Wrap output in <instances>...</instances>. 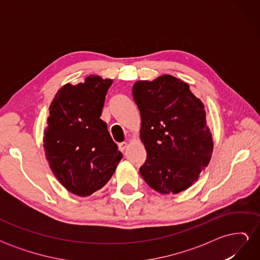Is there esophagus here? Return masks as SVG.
<instances>
[{
    "label": "esophagus",
    "mask_w": 260,
    "mask_h": 260,
    "mask_svg": "<svg viewBox=\"0 0 260 260\" xmlns=\"http://www.w3.org/2000/svg\"><path fill=\"white\" fill-rule=\"evenodd\" d=\"M118 148H119L120 152H123V151H125V149L128 148V143L127 142H122V143H120L119 145H118Z\"/></svg>",
    "instance_id": "34e87169"
}]
</instances>
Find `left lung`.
Returning <instances> with one entry per match:
<instances>
[{
	"instance_id": "left-lung-1",
	"label": "left lung",
	"mask_w": 260,
	"mask_h": 260,
	"mask_svg": "<svg viewBox=\"0 0 260 260\" xmlns=\"http://www.w3.org/2000/svg\"><path fill=\"white\" fill-rule=\"evenodd\" d=\"M132 94L147 154L141 176L160 194L185 191L208 166L214 149L204 104L186 82L170 75L137 81Z\"/></svg>"
}]
</instances>
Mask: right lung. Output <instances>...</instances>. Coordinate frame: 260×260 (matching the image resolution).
I'll use <instances>...</instances> for the list:
<instances>
[{
	"label": "right lung",
	"mask_w": 260,
	"mask_h": 260,
	"mask_svg": "<svg viewBox=\"0 0 260 260\" xmlns=\"http://www.w3.org/2000/svg\"><path fill=\"white\" fill-rule=\"evenodd\" d=\"M112 79L90 75L57 91L50 106L43 147L49 166L67 191L85 198L101 190L122 158L101 119Z\"/></svg>",
	"instance_id": "right-lung-1"
}]
</instances>
